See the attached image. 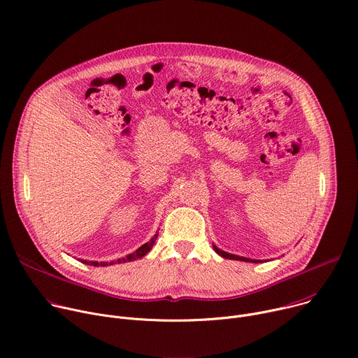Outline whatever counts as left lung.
I'll return each instance as SVG.
<instances>
[{"instance_id":"1","label":"left lung","mask_w":358,"mask_h":358,"mask_svg":"<svg viewBox=\"0 0 358 358\" xmlns=\"http://www.w3.org/2000/svg\"><path fill=\"white\" fill-rule=\"evenodd\" d=\"M214 249H215V252H217L218 255H221V257H222V258H227V259H234V261H243V262H255V264H258V262H261V261H252V259H248V258L236 257V255H231V253H227V252H224V250L218 249L217 246H214Z\"/></svg>"}]
</instances>
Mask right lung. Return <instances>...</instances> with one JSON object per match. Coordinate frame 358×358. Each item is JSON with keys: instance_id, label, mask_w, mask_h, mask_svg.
I'll return each instance as SVG.
<instances>
[{"instance_id": "obj_1", "label": "right lung", "mask_w": 358, "mask_h": 358, "mask_svg": "<svg viewBox=\"0 0 358 358\" xmlns=\"http://www.w3.org/2000/svg\"><path fill=\"white\" fill-rule=\"evenodd\" d=\"M157 236H159V234H156L155 236H152V238L150 239V242H147V243L141 245L136 252H133V253L127 255L126 258L117 259V264L130 262V261H136V259L143 258L147 252H150V250H151V248H152V245H155V242H156ZM82 262H83V264H86V265H92V266H108V265H113V264H116V262H110V264H108V262H100V264H99V262H87V261H82Z\"/></svg>"}]
</instances>
